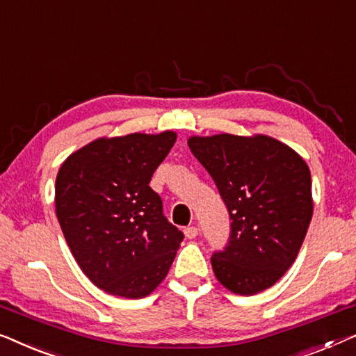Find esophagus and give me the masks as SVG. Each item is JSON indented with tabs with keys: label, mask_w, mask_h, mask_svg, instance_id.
<instances>
[{
	"label": "esophagus",
	"mask_w": 356,
	"mask_h": 356,
	"mask_svg": "<svg viewBox=\"0 0 356 356\" xmlns=\"http://www.w3.org/2000/svg\"><path fill=\"white\" fill-rule=\"evenodd\" d=\"M184 232H185V237H187V238H195L198 235V227L197 226H188V227L184 229Z\"/></svg>",
	"instance_id": "obj_1"
}]
</instances>
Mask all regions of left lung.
Segmentation results:
<instances>
[{"mask_svg":"<svg viewBox=\"0 0 356 356\" xmlns=\"http://www.w3.org/2000/svg\"><path fill=\"white\" fill-rule=\"evenodd\" d=\"M188 147L230 218L227 245L211 257L218 280L238 295L271 287L292 266L313 216L307 163L266 135L192 137Z\"/></svg>","mask_w":356,"mask_h":356,"instance_id":"8db88e82","label":"left lung"}]
</instances>
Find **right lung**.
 <instances>
[{"mask_svg": "<svg viewBox=\"0 0 356 356\" xmlns=\"http://www.w3.org/2000/svg\"><path fill=\"white\" fill-rule=\"evenodd\" d=\"M176 134L98 138L72 153L56 177V216L85 276L124 298L152 293L171 268L184 234L149 187Z\"/></svg>", "mask_w": 356, "mask_h": 356, "instance_id": "1", "label": "right lung"}]
</instances>
